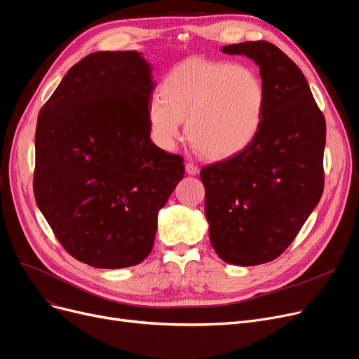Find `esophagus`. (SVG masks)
<instances>
[{"label":"esophagus","instance_id":"34e87169","mask_svg":"<svg viewBox=\"0 0 359 359\" xmlns=\"http://www.w3.org/2000/svg\"><path fill=\"white\" fill-rule=\"evenodd\" d=\"M186 173L195 176V175L199 173V167L194 163H186Z\"/></svg>","mask_w":359,"mask_h":359}]
</instances>
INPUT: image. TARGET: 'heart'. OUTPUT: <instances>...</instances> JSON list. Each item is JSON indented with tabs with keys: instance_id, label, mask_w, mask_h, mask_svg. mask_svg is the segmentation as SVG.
I'll list each match as a JSON object with an SVG mask.
<instances>
[{
	"instance_id": "1",
	"label": "heart",
	"mask_w": 359,
	"mask_h": 359,
	"mask_svg": "<svg viewBox=\"0 0 359 359\" xmlns=\"http://www.w3.org/2000/svg\"><path fill=\"white\" fill-rule=\"evenodd\" d=\"M266 110V88L246 66L189 58L161 81L160 97L148 104L154 141L170 149L186 121L192 147L204 157L224 160L251 145Z\"/></svg>"
}]
</instances>
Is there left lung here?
<instances>
[{"label": "left lung", "instance_id": "1", "mask_svg": "<svg viewBox=\"0 0 359 359\" xmlns=\"http://www.w3.org/2000/svg\"><path fill=\"white\" fill-rule=\"evenodd\" d=\"M222 51L252 58L266 88V110L251 145L201 170L214 251L249 267L282 255L317 207L325 120L301 69L274 43L248 41Z\"/></svg>", "mask_w": 359, "mask_h": 359}]
</instances>
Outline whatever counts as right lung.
Wrapping results in <instances>:
<instances>
[{
	"label": "right lung",
	"mask_w": 359,
	"mask_h": 359,
	"mask_svg": "<svg viewBox=\"0 0 359 359\" xmlns=\"http://www.w3.org/2000/svg\"><path fill=\"white\" fill-rule=\"evenodd\" d=\"M155 82L136 51L82 58L38 116L34 194L55 238L97 269L142 262L160 208L183 179V158L155 145Z\"/></svg>",
	"instance_id": "1"
}]
</instances>
